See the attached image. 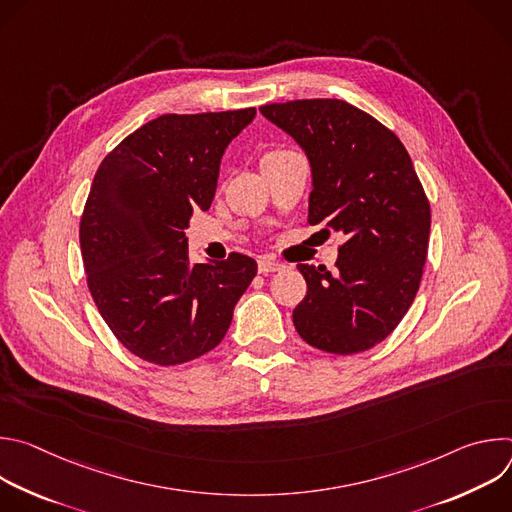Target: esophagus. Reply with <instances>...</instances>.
<instances>
[{
	"mask_svg": "<svg viewBox=\"0 0 512 512\" xmlns=\"http://www.w3.org/2000/svg\"><path fill=\"white\" fill-rule=\"evenodd\" d=\"M257 267H259V273H273V271L285 269L283 263H279V261H275V259H271V257H259Z\"/></svg>",
	"mask_w": 512,
	"mask_h": 512,
	"instance_id": "1",
	"label": "esophagus"
}]
</instances>
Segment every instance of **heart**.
Returning <instances> with one entry per match:
<instances>
[{
    "mask_svg": "<svg viewBox=\"0 0 512 512\" xmlns=\"http://www.w3.org/2000/svg\"><path fill=\"white\" fill-rule=\"evenodd\" d=\"M283 152H287V150H273V152L265 154V158H269V156H277V154H283Z\"/></svg>",
    "mask_w": 512,
    "mask_h": 512,
    "instance_id": "heart-1",
    "label": "heart"
}]
</instances>
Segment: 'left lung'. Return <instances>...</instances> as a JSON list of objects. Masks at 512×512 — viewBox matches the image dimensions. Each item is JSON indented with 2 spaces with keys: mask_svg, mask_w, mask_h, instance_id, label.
Wrapping results in <instances>:
<instances>
[{
  "mask_svg": "<svg viewBox=\"0 0 512 512\" xmlns=\"http://www.w3.org/2000/svg\"><path fill=\"white\" fill-rule=\"evenodd\" d=\"M259 111L310 160L308 223L344 235L334 273L298 265L308 294L294 326L324 352L369 350L411 308L427 257L431 212L411 158L391 129L346 101L302 99Z\"/></svg>",
  "mask_w": 512,
  "mask_h": 512,
  "instance_id": "1",
  "label": "left lung"
}]
</instances>
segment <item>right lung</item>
<instances>
[{
    "mask_svg": "<svg viewBox=\"0 0 512 512\" xmlns=\"http://www.w3.org/2000/svg\"><path fill=\"white\" fill-rule=\"evenodd\" d=\"M255 107L160 115L101 162L83 216L81 253L91 296L117 340L160 367L194 360L225 338L257 275L255 259L192 263V210H208L227 145Z\"/></svg>",
    "mask_w": 512,
    "mask_h": 512,
    "instance_id": "1",
    "label": "right lung"
}]
</instances>
